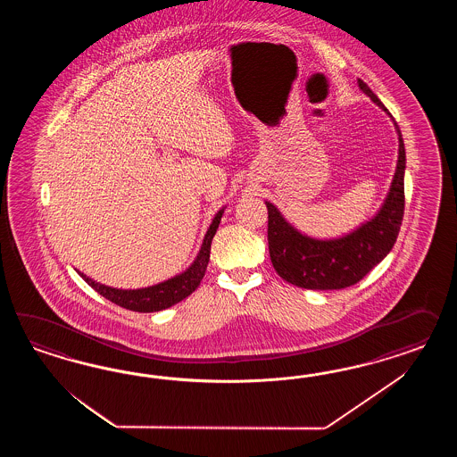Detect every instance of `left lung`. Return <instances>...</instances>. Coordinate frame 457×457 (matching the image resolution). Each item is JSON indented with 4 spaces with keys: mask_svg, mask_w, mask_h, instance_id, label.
<instances>
[{
    "mask_svg": "<svg viewBox=\"0 0 457 457\" xmlns=\"http://www.w3.org/2000/svg\"><path fill=\"white\" fill-rule=\"evenodd\" d=\"M359 87L365 96L388 113L370 87L360 79ZM392 120L399 136V159L392 186L374 218L352 233L333 239H315L302 235L283 218L275 204L266 201L270 258L278 275L291 285L306 290H342L359 283L394 248L401 231L405 204V149L401 129L394 117Z\"/></svg>",
    "mask_w": 457,
    "mask_h": 457,
    "instance_id": "left-lung-1",
    "label": "left lung"
}]
</instances>
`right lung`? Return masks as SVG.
<instances>
[{
  "label": "right lung",
  "mask_w": 457,
  "mask_h": 457,
  "mask_svg": "<svg viewBox=\"0 0 457 457\" xmlns=\"http://www.w3.org/2000/svg\"><path fill=\"white\" fill-rule=\"evenodd\" d=\"M222 212H224V208L216 212L193 264L184 273L169 278L162 283H157V285L147 287V288H138V290H117L112 287L100 285L80 271H79V275L104 298L111 300L112 303L127 308V310L138 312V313H153V312L166 310L169 306L179 303L184 298H187L199 287L201 279L206 273V268H208L211 241L221 222Z\"/></svg>",
  "instance_id": "obj_1"
}]
</instances>
